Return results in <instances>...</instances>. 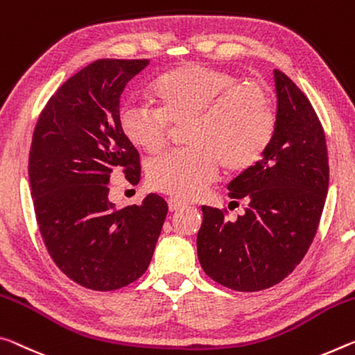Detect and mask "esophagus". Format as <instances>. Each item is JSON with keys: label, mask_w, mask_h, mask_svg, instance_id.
Returning <instances> with one entry per match:
<instances>
[{"label": "esophagus", "mask_w": 355, "mask_h": 355, "mask_svg": "<svg viewBox=\"0 0 355 355\" xmlns=\"http://www.w3.org/2000/svg\"><path fill=\"white\" fill-rule=\"evenodd\" d=\"M167 204H168V211H178L182 210V208H184L183 202H180L177 199H168Z\"/></svg>", "instance_id": "1"}]
</instances>
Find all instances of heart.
I'll use <instances>...</instances> for the list:
<instances>
[{
	"label": "heart",
	"mask_w": 355,
	"mask_h": 355,
	"mask_svg": "<svg viewBox=\"0 0 355 355\" xmlns=\"http://www.w3.org/2000/svg\"><path fill=\"white\" fill-rule=\"evenodd\" d=\"M240 82L226 69L184 64L153 83L156 107L137 103L121 107L123 134L145 153H159L173 128L189 125L187 144L191 147L148 164L151 188L191 200L216 178L218 161L229 172H243L261 159L277 125L272 99L257 83Z\"/></svg>",
	"instance_id": "obj_1"
}]
</instances>
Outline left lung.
Listing matches in <instances>:
<instances>
[{"mask_svg":"<svg viewBox=\"0 0 355 355\" xmlns=\"http://www.w3.org/2000/svg\"><path fill=\"white\" fill-rule=\"evenodd\" d=\"M277 125L262 159L229 183L248 207L235 221L204 205L198 256L213 281L240 292L283 281L305 257L329 191L325 134L311 103L275 69Z\"/></svg>","mask_w":355,"mask_h":355,"instance_id":"obj_1","label":"left lung"}]
</instances>
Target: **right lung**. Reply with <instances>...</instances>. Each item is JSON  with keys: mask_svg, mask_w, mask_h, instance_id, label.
I'll return each mask as SVG.
<instances>
[{"mask_svg": "<svg viewBox=\"0 0 355 355\" xmlns=\"http://www.w3.org/2000/svg\"><path fill=\"white\" fill-rule=\"evenodd\" d=\"M147 66L93 61L49 99L33 134L28 175L39 232L56 267L87 289H120L142 277L167 215L157 194L125 208L109 200L115 168L129 183L140 180L139 151L120 128V98Z\"/></svg>", "mask_w": 355, "mask_h": 355, "instance_id": "1", "label": "right lung"}]
</instances>
